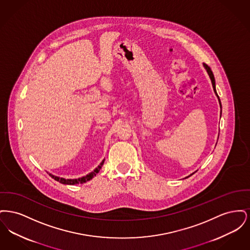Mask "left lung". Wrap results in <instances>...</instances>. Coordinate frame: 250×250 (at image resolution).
<instances>
[{
    "mask_svg": "<svg viewBox=\"0 0 250 250\" xmlns=\"http://www.w3.org/2000/svg\"><path fill=\"white\" fill-rule=\"evenodd\" d=\"M203 66L205 67V69L207 70L208 74H209V77H210V79H211V81H212V84H213V88H214V93L216 94V91H215V82H214V74H213V72L211 70V68H210L206 63H203ZM216 95H217V94H216ZM217 97H218V95H217ZM218 100H219V104H220V107H221V103H220V99H219V97H218ZM192 174H193V173H192ZM192 174H191V175H192ZM191 175H189V176H191ZM189 176H188V177H189Z\"/></svg>",
    "mask_w": 250,
    "mask_h": 250,
    "instance_id": "8db88e82",
    "label": "left lung"
}]
</instances>
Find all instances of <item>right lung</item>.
I'll return each instance as SVG.
<instances>
[{"label":"right lung","instance_id":"add662e5","mask_svg":"<svg viewBox=\"0 0 250 250\" xmlns=\"http://www.w3.org/2000/svg\"><path fill=\"white\" fill-rule=\"evenodd\" d=\"M104 161H105V159L100 163V165L97 167L94 171H92L91 173H89L88 175H86V176H84V177H82V178L63 179L60 178V177H57V176H54V175H52V174H49V175H50L52 178L54 179V180L58 181V182L62 183V184H64V185H78V184H83L85 182H87V181L91 180L93 177H95V175H96V173H98V172H99L100 168H101L102 166H103Z\"/></svg>","mask_w":250,"mask_h":250}]
</instances>
